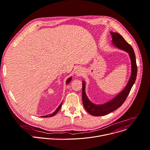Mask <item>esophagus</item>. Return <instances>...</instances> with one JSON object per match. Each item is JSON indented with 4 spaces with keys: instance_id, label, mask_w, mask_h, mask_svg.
I'll use <instances>...</instances> for the list:
<instances>
[{
    "instance_id": "esophagus-1",
    "label": "esophagus",
    "mask_w": 150,
    "mask_h": 150,
    "mask_svg": "<svg viewBox=\"0 0 150 150\" xmlns=\"http://www.w3.org/2000/svg\"><path fill=\"white\" fill-rule=\"evenodd\" d=\"M84 73V70L82 69L81 67H78L77 69H76L75 71V75L76 76H79L81 75H82Z\"/></svg>"
}]
</instances>
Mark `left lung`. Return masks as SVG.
Here are the masks:
<instances>
[{
  "label": "left lung",
  "mask_w": 150,
  "mask_h": 150,
  "mask_svg": "<svg viewBox=\"0 0 150 150\" xmlns=\"http://www.w3.org/2000/svg\"><path fill=\"white\" fill-rule=\"evenodd\" d=\"M112 35V43L115 47L127 52L130 57L131 61L132 72L128 83L120 93L112 99L106 103L101 105L94 104L91 102L87 98L86 93V83L83 81V103L86 110L91 115L102 116L112 112L120 107L125 102L127 97L133 86L137 75V65L136 62V57L133 49L130 44H129L121 35L115 32H110Z\"/></svg>",
  "instance_id": "1"
}]
</instances>
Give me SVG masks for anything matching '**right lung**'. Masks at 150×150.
Here are the masks:
<instances>
[{"label":"right lung","instance_id":"1","mask_svg":"<svg viewBox=\"0 0 150 150\" xmlns=\"http://www.w3.org/2000/svg\"><path fill=\"white\" fill-rule=\"evenodd\" d=\"M71 79H72V76H71L70 78H68V79H67V81H66V84H69V83L71 82ZM62 102L60 103V105L59 106V107L56 109V111H54L53 113H52L51 114H49V115H45V116H41V117H42L46 118V117H52V116H54V115H55L58 112V111L60 110V109L61 108V106H62Z\"/></svg>","mask_w":150,"mask_h":150}]
</instances>
